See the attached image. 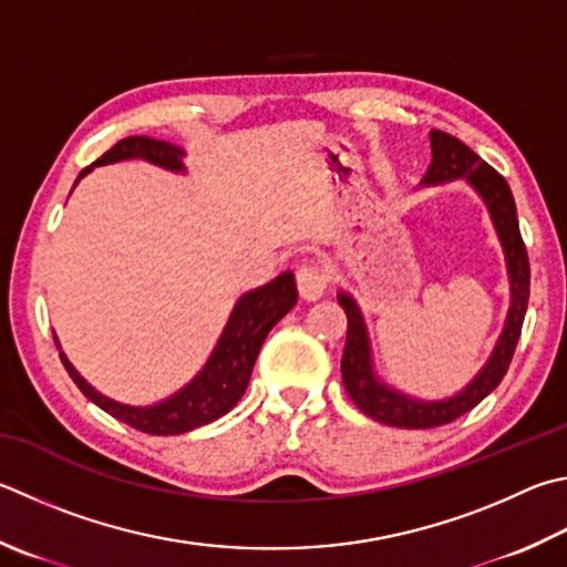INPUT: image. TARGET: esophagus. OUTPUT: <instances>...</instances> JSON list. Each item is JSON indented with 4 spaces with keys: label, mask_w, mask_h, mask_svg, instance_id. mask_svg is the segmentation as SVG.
<instances>
[{
    "label": "esophagus",
    "mask_w": 567,
    "mask_h": 567,
    "mask_svg": "<svg viewBox=\"0 0 567 567\" xmlns=\"http://www.w3.org/2000/svg\"><path fill=\"white\" fill-rule=\"evenodd\" d=\"M327 285H329V277L322 267L305 265L297 270V292H300L305 302L319 300V297L327 292Z\"/></svg>",
    "instance_id": "34e87169"
}]
</instances>
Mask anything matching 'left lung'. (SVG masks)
<instances>
[{"mask_svg": "<svg viewBox=\"0 0 567 567\" xmlns=\"http://www.w3.org/2000/svg\"><path fill=\"white\" fill-rule=\"evenodd\" d=\"M429 138L431 166L421 183L439 185L466 178L476 188L483 203H486L493 225H496L503 252H506V267L511 277V310L491 359L466 389H461L456 396L444 401H419L379 382L372 369V349H369L364 317L352 297L339 292L337 300L347 312V344L342 357V382L347 394L352 396L354 404L369 419L399 429H434L451 424V421L481 404L501 384V379L508 372L513 352H516L530 295L528 252L526 243L520 238L516 203H513V193L506 178L493 171L481 156H476L466 143L449 136V133L434 128L429 133Z\"/></svg>", "mask_w": 567, "mask_h": 567, "instance_id": "obj_1", "label": "left lung"}]
</instances>
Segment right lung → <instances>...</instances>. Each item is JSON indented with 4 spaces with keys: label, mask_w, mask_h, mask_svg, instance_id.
<instances>
[{
    "label": "right lung",
    "mask_w": 567,
    "mask_h": 567,
    "mask_svg": "<svg viewBox=\"0 0 567 567\" xmlns=\"http://www.w3.org/2000/svg\"><path fill=\"white\" fill-rule=\"evenodd\" d=\"M183 156L185 153L168 141L128 136L118 141L116 146L104 153V156L91 163L89 168L81 171L79 178H84L86 173L96 166H106V163H118L128 158H141L156 163L161 168L183 173ZM295 302L297 287L292 272L277 275L272 282L245 292L238 305L233 307L228 324H225L218 344H215L210 359L205 362L198 377H195L190 384H185L181 391H176L173 396L163 399L153 406L118 404V401L99 394V391L71 367L64 352H59V357L61 362H64L69 377L74 379V384L84 391V396L104 409L106 414L143 431V434L176 436L185 434V431L210 424V421L228 414V411L238 404L245 389H248L255 359L260 354V347L267 332L292 310Z\"/></svg>",
    "instance_id": "right-lung-1"
}]
</instances>
